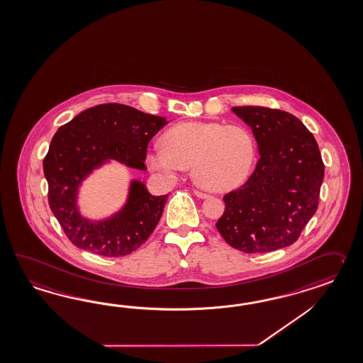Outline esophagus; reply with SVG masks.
<instances>
[{
	"label": "esophagus",
	"instance_id": "34e87169",
	"mask_svg": "<svg viewBox=\"0 0 363 363\" xmlns=\"http://www.w3.org/2000/svg\"><path fill=\"white\" fill-rule=\"evenodd\" d=\"M194 194L196 195L198 198H202V199H206V198H210V196H211V195L203 193V191H201V190H194Z\"/></svg>",
	"mask_w": 363,
	"mask_h": 363
}]
</instances>
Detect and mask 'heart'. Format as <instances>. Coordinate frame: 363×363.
I'll use <instances>...</instances> for the list:
<instances>
[{
  "label": "heart",
  "instance_id": "heart-1",
  "mask_svg": "<svg viewBox=\"0 0 363 363\" xmlns=\"http://www.w3.org/2000/svg\"><path fill=\"white\" fill-rule=\"evenodd\" d=\"M147 150L152 172L174 179L191 167L195 181L213 191H227L247 179L256 159V142L249 128L239 123L185 122L170 127Z\"/></svg>",
  "mask_w": 363,
  "mask_h": 363
}]
</instances>
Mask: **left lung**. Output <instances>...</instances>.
<instances>
[{"label":"left lung","instance_id":"left-lung-1","mask_svg":"<svg viewBox=\"0 0 363 363\" xmlns=\"http://www.w3.org/2000/svg\"><path fill=\"white\" fill-rule=\"evenodd\" d=\"M252 128L259 160L247 182L224 195L216 223L223 239L245 253L294 244L318 206L324 164L313 135L290 113L232 107Z\"/></svg>","mask_w":363,"mask_h":363}]
</instances>
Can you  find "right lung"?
<instances>
[{
	"mask_svg": "<svg viewBox=\"0 0 363 363\" xmlns=\"http://www.w3.org/2000/svg\"><path fill=\"white\" fill-rule=\"evenodd\" d=\"M165 124L168 121L162 116L105 104L82 111L53 135L43 160L48 203L73 245L99 256L122 257L150 238L168 195L155 196L143 182L133 179L123 207L102 220L84 218L77 196L82 181L110 160L147 170L148 143Z\"/></svg>",
	"mask_w": 363,
	"mask_h": 363,
	"instance_id": "right-lung-1",
	"label": "right lung"
}]
</instances>
